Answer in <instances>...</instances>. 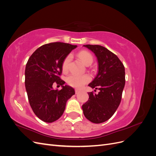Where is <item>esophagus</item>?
Listing matches in <instances>:
<instances>
[{
	"mask_svg": "<svg viewBox=\"0 0 156 156\" xmlns=\"http://www.w3.org/2000/svg\"><path fill=\"white\" fill-rule=\"evenodd\" d=\"M75 94H78L79 93H80V90H78V89H75Z\"/></svg>",
	"mask_w": 156,
	"mask_h": 156,
	"instance_id": "obj_1",
	"label": "esophagus"
}]
</instances>
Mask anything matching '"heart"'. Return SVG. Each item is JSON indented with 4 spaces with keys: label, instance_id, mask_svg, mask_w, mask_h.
I'll return each mask as SVG.
<instances>
[{
    "label": "heart",
    "instance_id": "heart-1",
    "mask_svg": "<svg viewBox=\"0 0 156 156\" xmlns=\"http://www.w3.org/2000/svg\"><path fill=\"white\" fill-rule=\"evenodd\" d=\"M77 56L87 66L90 65L93 62V56L90 52L84 50L79 52L77 53ZM71 60H72V56L69 55L66 56L65 58L64 59L62 64V68L64 72L68 71ZM90 76L87 74L83 75L71 74L67 77V83L71 87L80 88H82L84 84H86L87 83L90 81Z\"/></svg>",
    "mask_w": 156,
    "mask_h": 156
}]
</instances>
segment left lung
<instances>
[{"mask_svg":"<svg viewBox=\"0 0 156 156\" xmlns=\"http://www.w3.org/2000/svg\"><path fill=\"white\" fill-rule=\"evenodd\" d=\"M83 46L91 50L98 61V73L88 86L100 90L98 94L88 92V100L82 106L83 114L93 123L100 124L109 119L120 105L126 82L125 68L118 56L104 47Z\"/></svg>","mask_w":156,"mask_h":156,"instance_id":"8db88e82","label":"left lung"}]
</instances>
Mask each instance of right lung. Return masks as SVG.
Masks as SVG:
<instances>
[{"mask_svg": "<svg viewBox=\"0 0 156 156\" xmlns=\"http://www.w3.org/2000/svg\"><path fill=\"white\" fill-rule=\"evenodd\" d=\"M77 45L54 42L37 48L26 64L25 88L30 105L42 121L51 123L62 115L68 99L75 94L74 89L65 85L60 79L64 59ZM56 83L61 90L52 88Z\"/></svg>", "mask_w": 156, "mask_h": 156, "instance_id": "obj_1", "label": "right lung"}]
</instances>
